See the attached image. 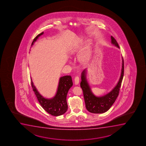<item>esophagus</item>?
<instances>
[{
  "label": "esophagus",
  "instance_id": "obj_1",
  "mask_svg": "<svg viewBox=\"0 0 146 146\" xmlns=\"http://www.w3.org/2000/svg\"><path fill=\"white\" fill-rule=\"evenodd\" d=\"M74 81H75V84L76 85H78L79 83V81H80V79L79 78L78 76H76L75 78L74 79Z\"/></svg>",
  "mask_w": 146,
  "mask_h": 146
}]
</instances>
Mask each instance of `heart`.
Returning a JSON list of instances; mask_svg holds the SVG:
<instances>
[{
  "instance_id": "b5f03b06",
  "label": "heart",
  "mask_w": 146,
  "mask_h": 146,
  "mask_svg": "<svg viewBox=\"0 0 146 146\" xmlns=\"http://www.w3.org/2000/svg\"><path fill=\"white\" fill-rule=\"evenodd\" d=\"M88 54H89V52H88V50H86L85 52V53H84V55H83V56L82 57V59L84 60L85 58H87V57H88Z\"/></svg>"
}]
</instances>
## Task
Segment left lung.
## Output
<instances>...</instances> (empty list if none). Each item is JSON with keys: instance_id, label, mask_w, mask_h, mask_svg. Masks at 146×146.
Returning a JSON list of instances; mask_svg holds the SVG:
<instances>
[{"instance_id": "left-lung-1", "label": "left lung", "mask_w": 146, "mask_h": 146, "mask_svg": "<svg viewBox=\"0 0 146 146\" xmlns=\"http://www.w3.org/2000/svg\"><path fill=\"white\" fill-rule=\"evenodd\" d=\"M111 38L112 44L120 48L116 39L112 36H111ZM124 60L122 57V70L120 79L118 83L113 89L111 91V92L104 96L100 97H97L92 93L90 86L86 80V70L85 69L82 72L80 86L83 92L86 108L89 112L95 114L103 113L107 112L114 104L119 95L120 87L122 84L124 76Z\"/></svg>"}]
</instances>
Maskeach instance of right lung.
Segmentation results:
<instances>
[{
  "instance_id": "1",
  "label": "right lung",
  "mask_w": 146,
  "mask_h": 146,
  "mask_svg": "<svg viewBox=\"0 0 146 146\" xmlns=\"http://www.w3.org/2000/svg\"><path fill=\"white\" fill-rule=\"evenodd\" d=\"M43 33V32L38 34L34 38L31 46ZM30 79L33 91L41 106L46 112L52 116H58L63 115L67 111L68 109V105L66 101L67 95L68 91L73 85L71 76H65L60 77L56 95L53 98L51 99L45 98L40 94L34 86L32 79Z\"/></svg>"
}]
</instances>
